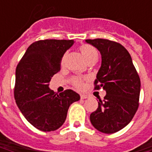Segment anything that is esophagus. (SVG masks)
Segmentation results:
<instances>
[{
    "label": "esophagus",
    "mask_w": 152,
    "mask_h": 152,
    "mask_svg": "<svg viewBox=\"0 0 152 152\" xmlns=\"http://www.w3.org/2000/svg\"><path fill=\"white\" fill-rule=\"evenodd\" d=\"M88 96H87V95H85V94H81L80 95V99H87V98H88Z\"/></svg>",
    "instance_id": "obj_1"
}]
</instances>
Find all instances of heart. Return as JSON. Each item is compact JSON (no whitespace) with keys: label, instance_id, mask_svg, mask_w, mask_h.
<instances>
[{"label":"heart","instance_id":"heart-1","mask_svg":"<svg viewBox=\"0 0 152 152\" xmlns=\"http://www.w3.org/2000/svg\"><path fill=\"white\" fill-rule=\"evenodd\" d=\"M80 51L81 54L84 56L85 61L88 64L92 63V62H96L98 59V52L96 48L90 45H83L80 47ZM67 53H64L62 57V61H61V64L64 65L65 63L66 59H67ZM85 79L81 78V77H73L72 79V83L74 86L76 87V88L80 89L84 86V81Z\"/></svg>","mask_w":152,"mask_h":152}]
</instances>
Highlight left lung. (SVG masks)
<instances>
[{"label": "left lung", "instance_id": "8db88e82", "mask_svg": "<svg viewBox=\"0 0 152 152\" xmlns=\"http://www.w3.org/2000/svg\"><path fill=\"white\" fill-rule=\"evenodd\" d=\"M101 54V67L94 82L95 90L106 91L99 99L90 121L99 132L112 134L126 127L139 107L140 79L131 55L120 44L106 39L86 40Z\"/></svg>", "mask_w": 152, "mask_h": 152}]
</instances>
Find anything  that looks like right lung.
Segmentation results:
<instances>
[{
	"instance_id": "1",
	"label": "right lung",
	"mask_w": 152,
	"mask_h": 152,
	"mask_svg": "<svg viewBox=\"0 0 152 152\" xmlns=\"http://www.w3.org/2000/svg\"><path fill=\"white\" fill-rule=\"evenodd\" d=\"M73 40H44L32 43L16 69L14 97L17 106L31 124L43 132L61 127L69 106L80 99L71 89L60 94L49 88V82L61 71V63Z\"/></svg>"
}]
</instances>
